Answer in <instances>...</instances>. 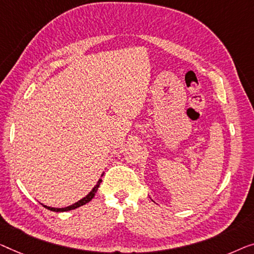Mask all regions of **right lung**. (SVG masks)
Listing matches in <instances>:
<instances>
[{"mask_svg": "<svg viewBox=\"0 0 254 254\" xmlns=\"http://www.w3.org/2000/svg\"><path fill=\"white\" fill-rule=\"evenodd\" d=\"M103 176H104V173H103V175H101V177H103ZM100 184H101V178H100L99 180H98V183H97L96 186H94L92 189H91V191L89 192L88 195L85 196V197H83L82 199L77 200L76 203L71 204V205H69V206H66V207H51V206L44 205V204H42V205L45 207V209H48V210H50V211H54V212H66V211H70V210L77 209V207H79V206L85 205L86 203H89L90 200L94 197V195H96V192L98 190V188H99Z\"/></svg>", "mask_w": 254, "mask_h": 254, "instance_id": "obj_1", "label": "right lung"}]
</instances>
